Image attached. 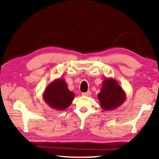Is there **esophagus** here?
<instances>
[{
    "label": "esophagus",
    "instance_id": "esophagus-1",
    "mask_svg": "<svg viewBox=\"0 0 159 159\" xmlns=\"http://www.w3.org/2000/svg\"><path fill=\"white\" fill-rule=\"evenodd\" d=\"M90 94H91L90 91H88V92H86V93H82V95H83V96H89V95H90Z\"/></svg>",
    "mask_w": 159,
    "mask_h": 159
}]
</instances>
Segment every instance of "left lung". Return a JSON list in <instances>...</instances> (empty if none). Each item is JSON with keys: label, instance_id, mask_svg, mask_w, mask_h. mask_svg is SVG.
I'll list each match as a JSON object with an SVG mask.
<instances>
[{"label": "left lung", "instance_id": "8db88e82", "mask_svg": "<svg viewBox=\"0 0 159 159\" xmlns=\"http://www.w3.org/2000/svg\"><path fill=\"white\" fill-rule=\"evenodd\" d=\"M98 98L101 108L113 110L122 105L126 100V93L114 79L105 78Z\"/></svg>", "mask_w": 159, "mask_h": 159}]
</instances>
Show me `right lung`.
Masks as SVG:
<instances>
[{
    "instance_id": "1",
    "label": "right lung",
    "mask_w": 159,
    "mask_h": 159,
    "mask_svg": "<svg viewBox=\"0 0 159 159\" xmlns=\"http://www.w3.org/2000/svg\"><path fill=\"white\" fill-rule=\"evenodd\" d=\"M75 95V93L68 89L65 80L59 78L46 87L43 98L50 107L57 111H64L71 105Z\"/></svg>"
}]
</instances>
